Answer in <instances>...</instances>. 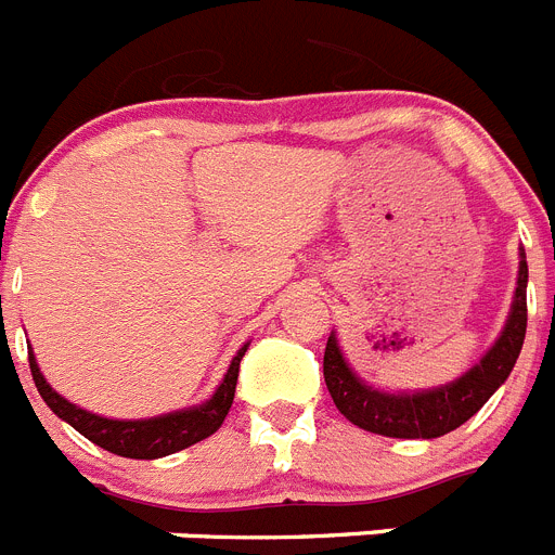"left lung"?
I'll use <instances>...</instances> for the list:
<instances>
[{"label": "left lung", "instance_id": "1", "mask_svg": "<svg viewBox=\"0 0 555 555\" xmlns=\"http://www.w3.org/2000/svg\"><path fill=\"white\" fill-rule=\"evenodd\" d=\"M526 288V249H519L517 288H514L512 311L500 336L480 356L478 364L469 366L450 384L434 386V389L384 391L366 384L364 377H358L356 370L347 364L336 331H331L325 347V384L336 409L358 428L391 436V439H436L464 425L469 416L483 409V403L500 386L506 384V377L517 364L528 325Z\"/></svg>", "mask_w": 555, "mask_h": 555}]
</instances>
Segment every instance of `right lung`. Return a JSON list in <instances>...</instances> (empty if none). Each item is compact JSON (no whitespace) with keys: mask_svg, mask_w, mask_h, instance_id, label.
<instances>
[{"mask_svg":"<svg viewBox=\"0 0 555 555\" xmlns=\"http://www.w3.org/2000/svg\"><path fill=\"white\" fill-rule=\"evenodd\" d=\"M249 341L235 352L230 361L228 372H224L222 384L217 391L199 405H189V409L169 411L160 416H146V420H111V416H100L94 411L80 409L77 403H68L66 397L57 395L52 386L47 384L41 366H38L33 347L29 350V372L36 380L38 391H41L43 403L61 416L63 423H68L77 434L100 444L102 450L125 459H164V455L178 453V450L191 448V444L203 442L210 434H217L222 428L224 416H228L230 405L235 397V380H238V364H242L244 352H247Z\"/></svg>","mask_w":555,"mask_h":555,"instance_id":"add662e5","label":"right lung"}]
</instances>
